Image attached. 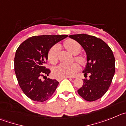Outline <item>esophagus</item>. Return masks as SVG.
<instances>
[{
	"mask_svg": "<svg viewBox=\"0 0 126 126\" xmlns=\"http://www.w3.org/2000/svg\"><path fill=\"white\" fill-rule=\"evenodd\" d=\"M66 79H72V78H71V77H64V78H58L57 80H58V81H61V80H63V79H66Z\"/></svg>",
	"mask_w": 126,
	"mask_h": 126,
	"instance_id": "34e87169",
	"label": "esophagus"
}]
</instances>
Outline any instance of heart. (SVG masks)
Here are the masks:
<instances>
[{
    "label": "heart",
    "mask_w": 126,
    "mask_h": 126,
    "mask_svg": "<svg viewBox=\"0 0 126 126\" xmlns=\"http://www.w3.org/2000/svg\"><path fill=\"white\" fill-rule=\"evenodd\" d=\"M64 46L68 51L72 54H78L81 49L80 44L73 39H69L66 40L64 43ZM59 50L58 45H55L49 49L47 55L48 60L52 64H56L58 62V53ZM75 59L80 64H83L85 63L86 59L82 55H77ZM80 69L79 64L73 63L71 64L62 63L56 66L53 70V75L57 78H64V77H73L77 71Z\"/></svg>",
    "instance_id": "b5f03b06"
}]
</instances>
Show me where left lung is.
I'll list each match as a JSON object with an SVG mask.
<instances>
[{
	"label": "left lung",
	"mask_w": 126,
	"mask_h": 126,
	"mask_svg": "<svg viewBox=\"0 0 126 126\" xmlns=\"http://www.w3.org/2000/svg\"><path fill=\"white\" fill-rule=\"evenodd\" d=\"M83 48L87 56L83 80L79 94L85 100L95 101L107 92L115 73V58L112 51L104 41L94 36L80 34L69 36Z\"/></svg>",
	"instance_id": "1"
}]
</instances>
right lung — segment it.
<instances>
[{
  "label": "right lung",
  "mask_w": 126,
  "mask_h": 126,
  "mask_svg": "<svg viewBox=\"0 0 126 126\" xmlns=\"http://www.w3.org/2000/svg\"><path fill=\"white\" fill-rule=\"evenodd\" d=\"M68 35H42L32 36L22 43L14 57V70L19 85L27 97L43 102L50 98L59 82L47 79L51 71L45 64L49 49ZM42 77L46 78L45 80Z\"/></svg>",
  "instance_id": "right-lung-1"
}]
</instances>
